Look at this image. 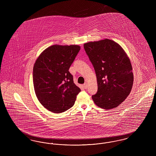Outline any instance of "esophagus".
Wrapping results in <instances>:
<instances>
[{
  "label": "esophagus",
  "mask_w": 156,
  "mask_h": 156,
  "mask_svg": "<svg viewBox=\"0 0 156 156\" xmlns=\"http://www.w3.org/2000/svg\"><path fill=\"white\" fill-rule=\"evenodd\" d=\"M83 87L85 89H87L88 87V85H87V82H85L83 84Z\"/></svg>",
  "instance_id": "esophagus-1"
}]
</instances>
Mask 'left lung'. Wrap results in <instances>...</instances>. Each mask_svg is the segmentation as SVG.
I'll return each mask as SVG.
<instances>
[{
    "label": "left lung",
    "mask_w": 156,
    "mask_h": 156,
    "mask_svg": "<svg viewBox=\"0 0 156 156\" xmlns=\"http://www.w3.org/2000/svg\"><path fill=\"white\" fill-rule=\"evenodd\" d=\"M97 75L98 92L92 98L104 109L116 108L129 95L133 83L130 59L121 46L109 39L83 44Z\"/></svg>",
    "instance_id": "8db88e82"
}]
</instances>
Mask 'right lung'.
Masks as SVG:
<instances>
[{
	"label": "right lung",
	"mask_w": 156,
	"mask_h": 156,
	"mask_svg": "<svg viewBox=\"0 0 156 156\" xmlns=\"http://www.w3.org/2000/svg\"><path fill=\"white\" fill-rule=\"evenodd\" d=\"M77 45H53L46 48L33 67V84L41 104L50 111L59 113L74 105L81 91L69 72L80 50Z\"/></svg>",
	"instance_id": "right-lung-1"
}]
</instances>
